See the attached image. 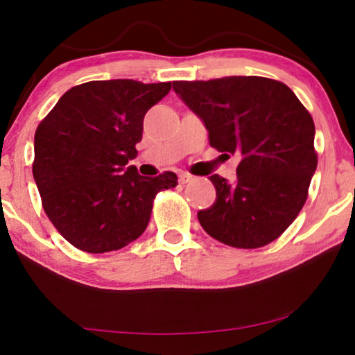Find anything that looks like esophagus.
Masks as SVG:
<instances>
[{"instance_id":"34e87169","label":"esophagus","mask_w":355,"mask_h":355,"mask_svg":"<svg viewBox=\"0 0 355 355\" xmlns=\"http://www.w3.org/2000/svg\"><path fill=\"white\" fill-rule=\"evenodd\" d=\"M191 181H193V176H191L189 173H182L181 176H179V182H181V184H187Z\"/></svg>"}]
</instances>
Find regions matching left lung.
<instances>
[{"instance_id": "1", "label": "left lung", "mask_w": 355, "mask_h": 355, "mask_svg": "<svg viewBox=\"0 0 355 355\" xmlns=\"http://www.w3.org/2000/svg\"><path fill=\"white\" fill-rule=\"evenodd\" d=\"M173 89L203 121L213 148L241 155L234 182L210 176L216 200L197 213L203 230L237 249L278 239L302 210L317 169L312 116L288 85L266 77L176 80Z\"/></svg>"}]
</instances>
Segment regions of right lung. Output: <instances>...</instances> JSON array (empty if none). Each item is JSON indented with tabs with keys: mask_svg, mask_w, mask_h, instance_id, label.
Returning <instances> with one entry per match:
<instances>
[{
	"mask_svg": "<svg viewBox=\"0 0 355 355\" xmlns=\"http://www.w3.org/2000/svg\"><path fill=\"white\" fill-rule=\"evenodd\" d=\"M169 90L171 82H85L38 124L32 173L43 210L79 250L123 249L147 230L157 193L178 186L171 171L144 178L128 166L137 157L145 113Z\"/></svg>",
	"mask_w": 355,
	"mask_h": 355,
	"instance_id": "right-lung-1",
	"label": "right lung"
}]
</instances>
